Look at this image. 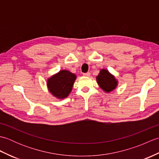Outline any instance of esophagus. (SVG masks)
Returning <instances> with one entry per match:
<instances>
[{
	"mask_svg": "<svg viewBox=\"0 0 159 159\" xmlns=\"http://www.w3.org/2000/svg\"><path fill=\"white\" fill-rule=\"evenodd\" d=\"M90 74H91V73L88 72H86V73H83V76H89Z\"/></svg>",
	"mask_w": 159,
	"mask_h": 159,
	"instance_id": "1",
	"label": "esophagus"
}]
</instances>
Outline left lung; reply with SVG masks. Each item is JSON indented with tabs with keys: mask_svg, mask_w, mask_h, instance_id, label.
<instances>
[{
	"mask_svg": "<svg viewBox=\"0 0 159 159\" xmlns=\"http://www.w3.org/2000/svg\"><path fill=\"white\" fill-rule=\"evenodd\" d=\"M100 87L107 92H110L117 86V80L113 76L106 70H102L96 77Z\"/></svg>",
	"mask_w": 159,
	"mask_h": 159,
	"instance_id": "1",
	"label": "left lung"
}]
</instances>
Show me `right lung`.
Wrapping results in <instances>:
<instances>
[{
  "mask_svg": "<svg viewBox=\"0 0 159 159\" xmlns=\"http://www.w3.org/2000/svg\"><path fill=\"white\" fill-rule=\"evenodd\" d=\"M76 75L67 70H61L48 80V89L58 98H65L72 91Z\"/></svg>",
  "mask_w": 159,
  "mask_h": 159,
  "instance_id": "right-lung-1",
  "label": "right lung"
}]
</instances>
